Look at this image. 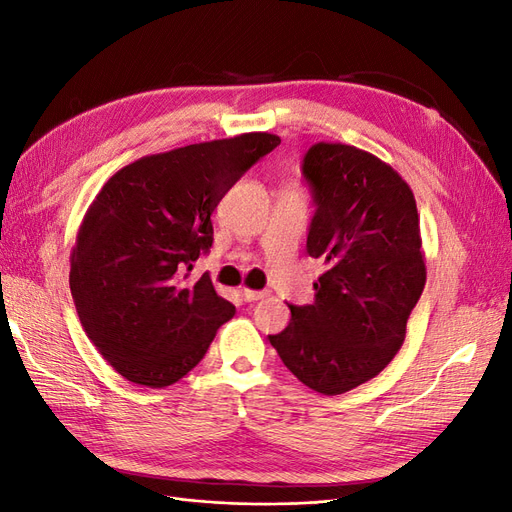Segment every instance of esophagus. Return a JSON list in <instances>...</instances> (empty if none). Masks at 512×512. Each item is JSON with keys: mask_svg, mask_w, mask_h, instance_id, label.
Returning <instances> with one entry per match:
<instances>
[{"mask_svg": "<svg viewBox=\"0 0 512 512\" xmlns=\"http://www.w3.org/2000/svg\"><path fill=\"white\" fill-rule=\"evenodd\" d=\"M241 297H243V301L252 303V301L265 299V292H262V290H252V288H241Z\"/></svg>", "mask_w": 512, "mask_h": 512, "instance_id": "1", "label": "esophagus"}]
</instances>
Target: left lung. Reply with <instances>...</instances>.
<instances>
[{"mask_svg":"<svg viewBox=\"0 0 512 512\" xmlns=\"http://www.w3.org/2000/svg\"><path fill=\"white\" fill-rule=\"evenodd\" d=\"M303 175L316 213L307 252L324 260L312 305H288L290 324L269 335L284 365L322 395H342L393 361L425 288L416 200L397 170L374 153L318 143Z\"/></svg>","mask_w":512,"mask_h":512,"instance_id":"obj_1","label":"left lung"}]
</instances>
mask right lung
<instances>
[{
    "instance_id": "add662e5",
    "label": "right lung",
    "mask_w": 512,
    "mask_h": 512,
    "mask_svg": "<svg viewBox=\"0 0 512 512\" xmlns=\"http://www.w3.org/2000/svg\"><path fill=\"white\" fill-rule=\"evenodd\" d=\"M280 136L245 132L136 160L108 179L70 254V290L115 371L162 389L192 371L235 305L188 271L213 243L211 213Z\"/></svg>"
}]
</instances>
